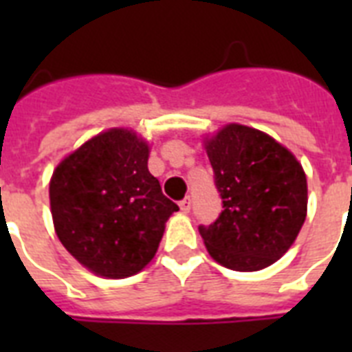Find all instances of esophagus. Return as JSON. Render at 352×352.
Listing matches in <instances>:
<instances>
[{"mask_svg": "<svg viewBox=\"0 0 352 352\" xmlns=\"http://www.w3.org/2000/svg\"><path fill=\"white\" fill-rule=\"evenodd\" d=\"M179 206H181V210L184 212V214H188V212H190V208H192V199L184 197L181 203H179Z\"/></svg>", "mask_w": 352, "mask_h": 352, "instance_id": "34e87169", "label": "esophagus"}]
</instances>
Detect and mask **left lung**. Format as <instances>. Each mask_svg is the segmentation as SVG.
I'll list each match as a JSON object with an SVG mask.
<instances>
[{"label": "left lung", "mask_w": 352, "mask_h": 352, "mask_svg": "<svg viewBox=\"0 0 352 352\" xmlns=\"http://www.w3.org/2000/svg\"><path fill=\"white\" fill-rule=\"evenodd\" d=\"M203 142L223 199L214 225L199 226L206 250L237 272L270 267L294 245L305 223L303 166L276 138L235 122Z\"/></svg>", "instance_id": "obj_1"}]
</instances>
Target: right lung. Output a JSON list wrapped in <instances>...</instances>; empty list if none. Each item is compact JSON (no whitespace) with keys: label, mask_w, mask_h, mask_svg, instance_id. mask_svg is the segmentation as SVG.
Wrapping results in <instances>:
<instances>
[{"label":"right lung","mask_w":352,"mask_h":352,"mask_svg":"<svg viewBox=\"0 0 352 352\" xmlns=\"http://www.w3.org/2000/svg\"><path fill=\"white\" fill-rule=\"evenodd\" d=\"M151 146L111 127L63 157L49 182L52 223L65 250L107 279L135 276L153 259L179 210L148 170Z\"/></svg>","instance_id":"right-lung-1"}]
</instances>
